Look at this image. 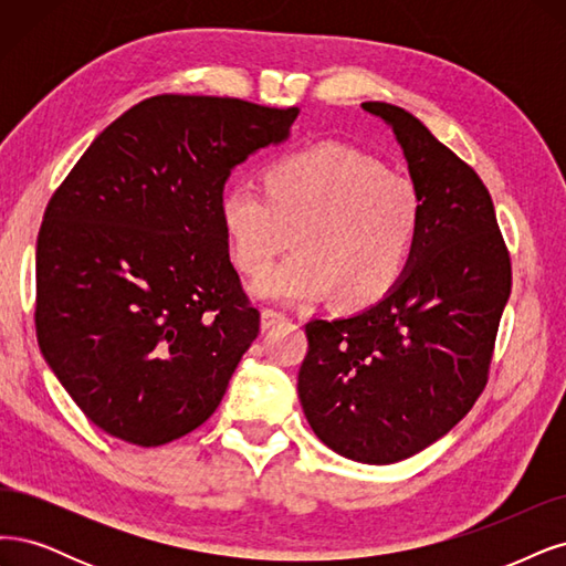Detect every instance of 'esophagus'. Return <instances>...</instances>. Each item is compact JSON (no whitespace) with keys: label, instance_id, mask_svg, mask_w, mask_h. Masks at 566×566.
Wrapping results in <instances>:
<instances>
[{"label":"esophagus","instance_id":"esophagus-1","mask_svg":"<svg viewBox=\"0 0 566 566\" xmlns=\"http://www.w3.org/2000/svg\"><path fill=\"white\" fill-rule=\"evenodd\" d=\"M286 319H289V317H286L284 313H280V310H272V307H263V310H261V329H263V332L270 329V326L286 322Z\"/></svg>","mask_w":566,"mask_h":566}]
</instances>
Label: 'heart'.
<instances>
[{"instance_id": "obj_1", "label": "heart", "mask_w": 566, "mask_h": 566, "mask_svg": "<svg viewBox=\"0 0 566 566\" xmlns=\"http://www.w3.org/2000/svg\"><path fill=\"white\" fill-rule=\"evenodd\" d=\"M218 213L232 261L247 275H260L297 230L295 256L253 282L259 296L298 305L334 291L348 310L378 303L405 277L421 223L405 176L338 143L272 159L263 188L234 180Z\"/></svg>"}]
</instances>
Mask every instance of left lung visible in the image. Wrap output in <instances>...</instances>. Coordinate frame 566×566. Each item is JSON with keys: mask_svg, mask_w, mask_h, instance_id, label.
<instances>
[{"mask_svg": "<svg viewBox=\"0 0 566 566\" xmlns=\"http://www.w3.org/2000/svg\"><path fill=\"white\" fill-rule=\"evenodd\" d=\"M361 107L402 145L421 223L405 277L386 298L305 324L298 397L326 447L388 465L440 440L478 402L513 268L475 169L402 107Z\"/></svg>", "mask_w": 566, "mask_h": 566, "instance_id": "8db88e82", "label": "left lung"}]
</instances>
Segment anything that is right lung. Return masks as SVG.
Segmentation results:
<instances>
[{
  "mask_svg": "<svg viewBox=\"0 0 566 566\" xmlns=\"http://www.w3.org/2000/svg\"><path fill=\"white\" fill-rule=\"evenodd\" d=\"M298 107L161 94L117 117L51 195L34 326L67 395L107 434L178 440L221 405L261 329L230 263L221 195Z\"/></svg>",
  "mask_w": 566,
  "mask_h": 566,
  "instance_id": "right-lung-1",
  "label": "right lung"
}]
</instances>
